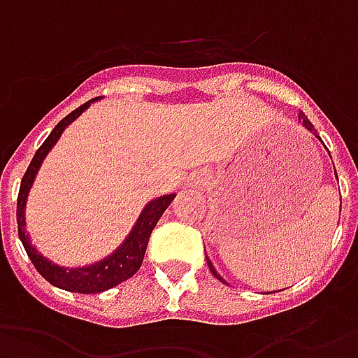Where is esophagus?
<instances>
[{"label": "esophagus", "mask_w": 358, "mask_h": 358, "mask_svg": "<svg viewBox=\"0 0 358 358\" xmlns=\"http://www.w3.org/2000/svg\"><path fill=\"white\" fill-rule=\"evenodd\" d=\"M192 182H194V185H206V177L202 176V173H198L196 177H192Z\"/></svg>", "instance_id": "obj_1"}]
</instances>
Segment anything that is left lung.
I'll return each mask as SVG.
<instances>
[{
	"label": "left lung",
	"instance_id": "8db88e82",
	"mask_svg": "<svg viewBox=\"0 0 358 358\" xmlns=\"http://www.w3.org/2000/svg\"><path fill=\"white\" fill-rule=\"evenodd\" d=\"M299 120H303V125H305V127H307V129H309V131L317 133V129H315V127H313L311 122H309V120L305 118V114H303V112H301V114H299ZM208 267H210L211 275L215 276V278H217V280H223V278H221V276L217 275V271H215V268H213V265H211V263H210V259H208Z\"/></svg>",
	"mask_w": 358,
	"mask_h": 358
}]
</instances>
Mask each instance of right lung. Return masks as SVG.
Instances as JSON below:
<instances>
[{
	"label": "right lung",
	"instance_id": "add662e5",
	"mask_svg": "<svg viewBox=\"0 0 358 358\" xmlns=\"http://www.w3.org/2000/svg\"><path fill=\"white\" fill-rule=\"evenodd\" d=\"M93 101L96 99H91L90 103L78 106L76 110H72L66 116L62 118L59 124L55 125V129L51 131V135L43 141V145L38 148V152L34 154L30 166L26 169L24 177L20 181V190H18L17 198V225H18V236L22 240V246H24L26 254L30 257V262L34 263V267L38 268L47 282H51L57 288L66 289V292H78V294H96V292H104V289H110L114 286H118L127 278H131L137 271H139L141 263H143V257H145V252H147L148 238L152 234V229L158 223V219L162 217V213L166 211L176 194H168V196H162L158 200H152L150 204H147V208L141 213L137 225L129 234V238L125 240L120 250H116V254H112L110 257H106L104 262L96 263L93 267L85 268H62L53 265L51 262H47L43 255H40L36 252V248L30 246L28 242V234L24 231V204L26 196H28V190L32 187V181L36 173H38V168H40L41 160L45 158V154L49 152V148L53 147L57 139L61 137V133L64 131V127L69 124H72L80 114H82L87 106H90Z\"/></svg>",
	"mask_w": 358,
	"mask_h": 358
}]
</instances>
